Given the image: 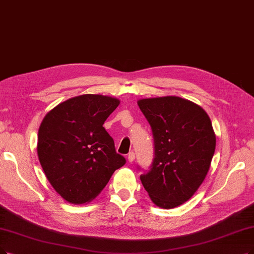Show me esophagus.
Listing matches in <instances>:
<instances>
[{"label":"esophagus","mask_w":254,"mask_h":254,"mask_svg":"<svg viewBox=\"0 0 254 254\" xmlns=\"http://www.w3.org/2000/svg\"><path fill=\"white\" fill-rule=\"evenodd\" d=\"M127 158H128V161H129V162H132V161L134 160V158H135L134 152H130V153H129L128 156H127Z\"/></svg>","instance_id":"obj_1"}]
</instances>
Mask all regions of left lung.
<instances>
[{
	"label": "left lung",
	"instance_id": "obj_1",
	"mask_svg": "<svg viewBox=\"0 0 254 254\" xmlns=\"http://www.w3.org/2000/svg\"><path fill=\"white\" fill-rule=\"evenodd\" d=\"M137 104L154 141L153 162L140 181L154 204L174 208L195 194L207 174L216 149L210 119L179 97L143 99Z\"/></svg>",
	"mask_w": 254,
	"mask_h": 254
}]
</instances>
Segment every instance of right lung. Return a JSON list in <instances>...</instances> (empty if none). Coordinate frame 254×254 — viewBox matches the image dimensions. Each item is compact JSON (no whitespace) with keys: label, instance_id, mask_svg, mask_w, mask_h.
Segmentation results:
<instances>
[{"label":"right lung","instance_id":"obj_1","mask_svg":"<svg viewBox=\"0 0 254 254\" xmlns=\"http://www.w3.org/2000/svg\"><path fill=\"white\" fill-rule=\"evenodd\" d=\"M120 101L101 95L68 99L44 118L37 154L49 182L69 203L92 201L126 164L104 122Z\"/></svg>","mask_w":254,"mask_h":254}]
</instances>
